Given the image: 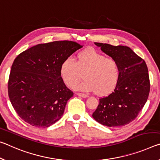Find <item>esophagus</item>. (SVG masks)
<instances>
[{"label": "esophagus", "mask_w": 160, "mask_h": 160, "mask_svg": "<svg viewBox=\"0 0 160 160\" xmlns=\"http://www.w3.org/2000/svg\"><path fill=\"white\" fill-rule=\"evenodd\" d=\"M77 94L78 96H81V97H82V98H87V97H88V96L87 95V94H85V93H77Z\"/></svg>", "instance_id": "esophagus-1"}]
</instances>
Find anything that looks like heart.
Returning <instances> with one entry per match:
<instances>
[{
	"instance_id": "obj_1",
	"label": "heart",
	"mask_w": 160,
	"mask_h": 160,
	"mask_svg": "<svg viewBox=\"0 0 160 160\" xmlns=\"http://www.w3.org/2000/svg\"><path fill=\"white\" fill-rule=\"evenodd\" d=\"M82 74L85 80L77 88L105 96L116 86L120 69L116 59L105 57L94 49H88L79 52L75 62L67 58L60 67L61 77L69 87H73L79 82Z\"/></svg>"
}]
</instances>
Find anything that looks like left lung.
I'll return each mask as SVG.
<instances>
[{"label": "left lung", "mask_w": 160, "mask_h": 160, "mask_svg": "<svg viewBox=\"0 0 160 160\" xmlns=\"http://www.w3.org/2000/svg\"><path fill=\"white\" fill-rule=\"evenodd\" d=\"M107 55L116 59L120 77L113 92L99 99L92 116L108 127H120L137 118L150 93V78L145 62L126 46L95 42Z\"/></svg>", "instance_id": "obj_1"}]
</instances>
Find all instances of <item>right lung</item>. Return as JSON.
<instances>
[{"label":"right lung","mask_w":160,"mask_h":160,"mask_svg":"<svg viewBox=\"0 0 160 160\" xmlns=\"http://www.w3.org/2000/svg\"><path fill=\"white\" fill-rule=\"evenodd\" d=\"M82 46L72 41L39 44L20 53L8 80L10 101L18 116L38 128H48L61 118L74 93L64 84L60 67Z\"/></svg>","instance_id":"right-lung-1"}]
</instances>
